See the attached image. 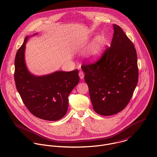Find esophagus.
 I'll return each mask as SVG.
<instances>
[{
	"instance_id": "34e87169",
	"label": "esophagus",
	"mask_w": 157,
	"mask_h": 157,
	"mask_svg": "<svg viewBox=\"0 0 157 157\" xmlns=\"http://www.w3.org/2000/svg\"><path fill=\"white\" fill-rule=\"evenodd\" d=\"M78 75H79V77H80V79H83L84 78V74L82 72H80Z\"/></svg>"
}]
</instances>
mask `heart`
Listing matches in <instances>:
<instances>
[{
    "instance_id": "1",
    "label": "heart",
    "mask_w": 157,
    "mask_h": 157,
    "mask_svg": "<svg viewBox=\"0 0 157 157\" xmlns=\"http://www.w3.org/2000/svg\"><path fill=\"white\" fill-rule=\"evenodd\" d=\"M103 49V40L98 37L95 40L94 44L90 53V59L92 61L97 60L101 55Z\"/></svg>"
}]
</instances>
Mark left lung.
I'll list each match as a JSON object with an SVG mask.
<instances>
[{
	"mask_svg": "<svg viewBox=\"0 0 157 157\" xmlns=\"http://www.w3.org/2000/svg\"><path fill=\"white\" fill-rule=\"evenodd\" d=\"M113 30L111 46L99 61L82 66L93 109L103 116L123 110L130 101L138 80L134 45L119 26L113 24Z\"/></svg>",
	"mask_w": 157,
	"mask_h": 157,
	"instance_id": "left-lung-1",
	"label": "left lung"
}]
</instances>
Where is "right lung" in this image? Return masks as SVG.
Wrapping results in <instances>:
<instances>
[{
    "label": "right lung",
    "instance_id": "1",
    "mask_svg": "<svg viewBox=\"0 0 157 157\" xmlns=\"http://www.w3.org/2000/svg\"><path fill=\"white\" fill-rule=\"evenodd\" d=\"M29 37L25 38L15 57L14 77L17 90L32 114L46 121H57L67 113L68 96L80 81L78 70L58 71L41 76L32 74L25 61V44Z\"/></svg>",
    "mask_w": 157,
    "mask_h": 157
}]
</instances>
